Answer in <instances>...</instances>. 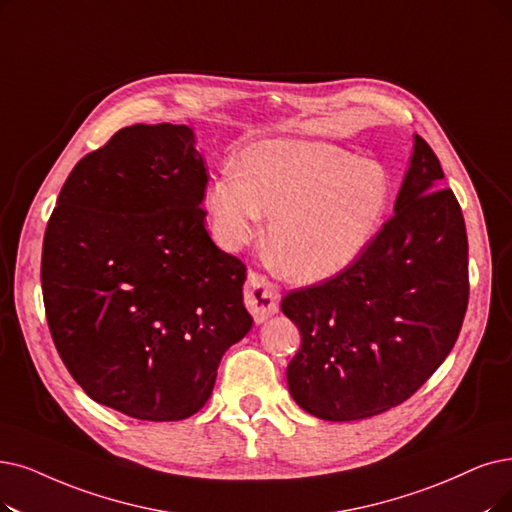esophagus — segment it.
<instances>
[{
	"mask_svg": "<svg viewBox=\"0 0 512 512\" xmlns=\"http://www.w3.org/2000/svg\"><path fill=\"white\" fill-rule=\"evenodd\" d=\"M243 300L256 323H264L279 309V292L275 285L258 273H250L245 281Z\"/></svg>",
	"mask_w": 512,
	"mask_h": 512,
	"instance_id": "esophagus-1",
	"label": "esophagus"
}]
</instances>
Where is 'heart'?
<instances>
[{
	"label": "heart",
	"instance_id": "heart-1",
	"mask_svg": "<svg viewBox=\"0 0 512 512\" xmlns=\"http://www.w3.org/2000/svg\"><path fill=\"white\" fill-rule=\"evenodd\" d=\"M391 203V176L378 161L309 140H262L222 172L203 208L216 241L237 250L271 216L275 269L300 283L330 279L367 250Z\"/></svg>",
	"mask_w": 512,
	"mask_h": 512
}]
</instances>
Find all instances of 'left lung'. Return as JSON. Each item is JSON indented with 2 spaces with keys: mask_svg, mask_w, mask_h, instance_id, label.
I'll use <instances>...</instances> for the list:
<instances>
[{
  "mask_svg": "<svg viewBox=\"0 0 512 512\" xmlns=\"http://www.w3.org/2000/svg\"><path fill=\"white\" fill-rule=\"evenodd\" d=\"M414 134L395 216L349 269L290 292L281 311L300 349L288 388L330 422L382 414L410 399L454 349L468 304V241L460 203Z\"/></svg>",
  "mask_w": 512,
  "mask_h": 512,
  "instance_id": "left-lung-1",
  "label": "left lung"
}]
</instances>
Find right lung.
Instances as JSON below:
<instances>
[{
    "instance_id": "1",
    "label": "right lung",
    "mask_w": 512,
    "mask_h": 512,
    "mask_svg": "<svg viewBox=\"0 0 512 512\" xmlns=\"http://www.w3.org/2000/svg\"><path fill=\"white\" fill-rule=\"evenodd\" d=\"M206 163L189 126L136 124L81 159L42 252L56 351L86 395L130 418L185 420L250 332L243 264L201 210Z\"/></svg>"
}]
</instances>
